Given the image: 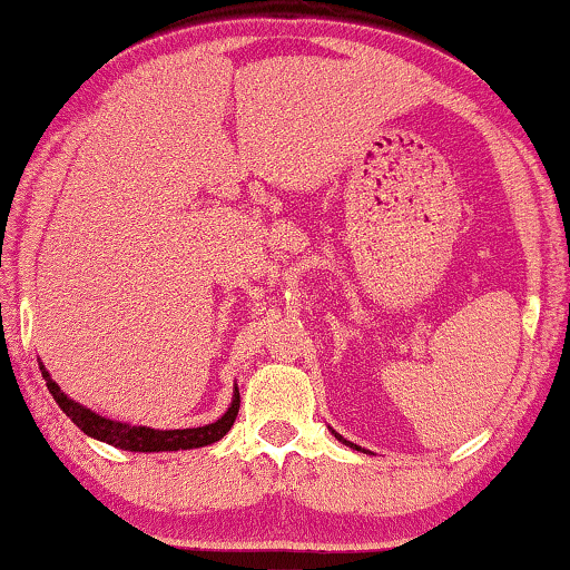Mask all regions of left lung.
<instances>
[{"label": "left lung", "instance_id": "1", "mask_svg": "<svg viewBox=\"0 0 570 570\" xmlns=\"http://www.w3.org/2000/svg\"><path fill=\"white\" fill-rule=\"evenodd\" d=\"M327 429H331V426H327ZM331 434H333L335 439H338V442H343V444H346V446H351V449H356V452H366V454H372V452H368V449H362V446H358V444H354V442H348V439H343V436L338 434V431H333V429H331Z\"/></svg>", "mask_w": 570, "mask_h": 570}]
</instances>
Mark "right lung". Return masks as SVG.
<instances>
[{"instance_id":"right-lung-1","label":"right lung","mask_w":570,"mask_h":570,"mask_svg":"<svg viewBox=\"0 0 570 570\" xmlns=\"http://www.w3.org/2000/svg\"><path fill=\"white\" fill-rule=\"evenodd\" d=\"M38 366H41L48 392H51L61 411L69 415L71 423H77L87 436L98 439V442H106L110 446L126 449V452H180V449L208 446L219 442V439L227 434L239 411V390L235 387V395H232V403L227 411H224L222 419H216L214 423H206V426L165 429V431L149 429V426H131V423L106 419V415L90 411L87 405H79L77 400L63 395V390L51 380V374L46 372L43 362H38Z\"/></svg>"}]
</instances>
